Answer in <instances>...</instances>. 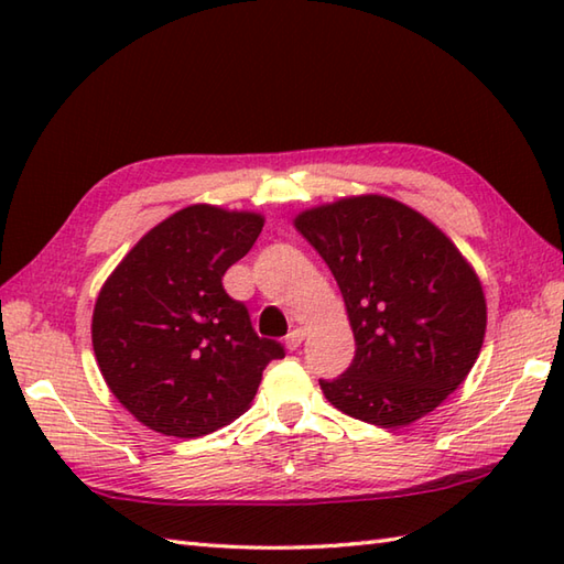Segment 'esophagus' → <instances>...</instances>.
<instances>
[{"instance_id": "esophagus-1", "label": "esophagus", "mask_w": 564, "mask_h": 564, "mask_svg": "<svg viewBox=\"0 0 564 564\" xmlns=\"http://www.w3.org/2000/svg\"><path fill=\"white\" fill-rule=\"evenodd\" d=\"M303 339H305V332H303L301 327H295V329L289 334V337H285V346H289L291 351H295L297 346L303 344Z\"/></svg>"}]
</instances>
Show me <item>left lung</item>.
I'll return each mask as SVG.
<instances>
[{"label":"left lung","instance_id":"8db88e82","mask_svg":"<svg viewBox=\"0 0 564 564\" xmlns=\"http://www.w3.org/2000/svg\"><path fill=\"white\" fill-rule=\"evenodd\" d=\"M344 297L356 356L325 398L382 429L434 412L480 356L482 283L451 239L404 203L366 194L295 215Z\"/></svg>","mask_w":564,"mask_h":564}]
</instances>
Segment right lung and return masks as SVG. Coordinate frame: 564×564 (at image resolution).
I'll use <instances>...</instances> for the list:
<instances>
[{"label": "right lung", "mask_w": 564, "mask_h": 564, "mask_svg": "<svg viewBox=\"0 0 564 564\" xmlns=\"http://www.w3.org/2000/svg\"><path fill=\"white\" fill-rule=\"evenodd\" d=\"M261 227L259 213L196 203L140 237L101 285L94 356L116 400L158 434L196 438L235 422L283 358L223 289Z\"/></svg>", "instance_id": "1"}]
</instances>
